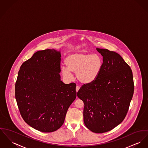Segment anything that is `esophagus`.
I'll return each mask as SVG.
<instances>
[{"label": "esophagus", "instance_id": "1", "mask_svg": "<svg viewBox=\"0 0 148 148\" xmlns=\"http://www.w3.org/2000/svg\"><path fill=\"white\" fill-rule=\"evenodd\" d=\"M80 89V87L79 86H77V87H76V91L77 92H78V91H79V90Z\"/></svg>", "mask_w": 148, "mask_h": 148}]
</instances>
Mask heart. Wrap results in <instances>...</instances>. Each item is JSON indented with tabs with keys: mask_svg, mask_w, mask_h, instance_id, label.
Returning <instances> with one entry per match:
<instances>
[{
	"mask_svg": "<svg viewBox=\"0 0 148 148\" xmlns=\"http://www.w3.org/2000/svg\"><path fill=\"white\" fill-rule=\"evenodd\" d=\"M68 67L62 68L63 77L71 79V72L76 73L77 78L80 83L89 84L95 81L99 76L103 65L101 57L97 54L74 53L69 55L65 60Z\"/></svg>",
	"mask_w": 148,
	"mask_h": 148,
	"instance_id": "b5f03b06",
	"label": "heart"
}]
</instances>
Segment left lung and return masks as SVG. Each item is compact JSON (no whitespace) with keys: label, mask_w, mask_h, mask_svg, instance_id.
I'll return each instance as SVG.
<instances>
[{"label":"left lung","mask_w":148,"mask_h":148,"mask_svg":"<svg viewBox=\"0 0 148 148\" xmlns=\"http://www.w3.org/2000/svg\"><path fill=\"white\" fill-rule=\"evenodd\" d=\"M103 60L95 81L83 84L77 96L84 104V123L92 132L113 130L125 118L132 100L134 83L132 70L118 53L96 48Z\"/></svg>","instance_id":"left-lung-1"}]
</instances>
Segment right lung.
<instances>
[{"label":"right lung","instance_id":"add662e5","mask_svg":"<svg viewBox=\"0 0 148 148\" xmlns=\"http://www.w3.org/2000/svg\"><path fill=\"white\" fill-rule=\"evenodd\" d=\"M61 54L55 49L35 52L21 66L15 97L25 122L43 132L63 125L70 105L77 97L76 84L60 80Z\"/></svg>","mask_w":148,"mask_h":148}]
</instances>
